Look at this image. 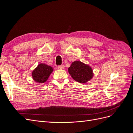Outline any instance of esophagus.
<instances>
[{"label":"esophagus","instance_id":"esophagus-1","mask_svg":"<svg viewBox=\"0 0 133 133\" xmlns=\"http://www.w3.org/2000/svg\"><path fill=\"white\" fill-rule=\"evenodd\" d=\"M58 68L59 69H64V65H59L58 66Z\"/></svg>","mask_w":133,"mask_h":133}]
</instances>
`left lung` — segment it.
I'll return each instance as SVG.
<instances>
[{
    "instance_id": "obj_1",
    "label": "left lung",
    "mask_w": 133,
    "mask_h": 133,
    "mask_svg": "<svg viewBox=\"0 0 133 133\" xmlns=\"http://www.w3.org/2000/svg\"><path fill=\"white\" fill-rule=\"evenodd\" d=\"M68 72L72 79L80 83L85 84L94 76L92 69L80 61H74L68 68Z\"/></svg>"
}]
</instances>
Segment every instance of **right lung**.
Returning a JSON list of instances; mask_svg holds the SVG:
<instances>
[{"instance_id": "obj_1", "label": "right lung", "mask_w": 133, "mask_h": 133, "mask_svg": "<svg viewBox=\"0 0 133 133\" xmlns=\"http://www.w3.org/2000/svg\"><path fill=\"white\" fill-rule=\"evenodd\" d=\"M53 71L52 66L44 63H40L32 72V77L35 82L44 83L48 80Z\"/></svg>"}]
</instances>
